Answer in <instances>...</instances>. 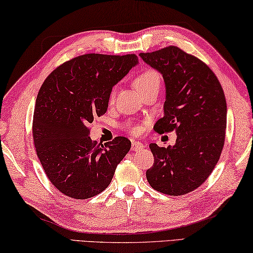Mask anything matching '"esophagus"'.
<instances>
[{"instance_id": "esophagus-1", "label": "esophagus", "mask_w": 253, "mask_h": 253, "mask_svg": "<svg viewBox=\"0 0 253 253\" xmlns=\"http://www.w3.org/2000/svg\"><path fill=\"white\" fill-rule=\"evenodd\" d=\"M131 148L133 151H139V150H142V149L144 148V144L140 141H132Z\"/></svg>"}]
</instances>
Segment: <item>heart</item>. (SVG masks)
<instances>
[{"mask_svg":"<svg viewBox=\"0 0 253 253\" xmlns=\"http://www.w3.org/2000/svg\"><path fill=\"white\" fill-rule=\"evenodd\" d=\"M159 83H160L159 74L155 72V70L146 69L135 76L133 81V86L134 88L142 95L146 93L147 90L155 87V86H159ZM113 99H114V93H112L110 101L113 102ZM132 131H133L134 133H136V132H138V129H133Z\"/></svg>","mask_w":253,"mask_h":253,"instance_id":"b5f03b06","label":"heart"}]
</instances>
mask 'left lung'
Returning <instances> with one entry per match:
<instances>
[{
    "mask_svg": "<svg viewBox=\"0 0 253 253\" xmlns=\"http://www.w3.org/2000/svg\"><path fill=\"white\" fill-rule=\"evenodd\" d=\"M139 56L165 82L164 117L155 130H176L177 134L173 146L150 144L155 163L147 170V180L160 193L184 195L204 183L220 159L226 130L225 95L209 66L178 47Z\"/></svg>",
    "mask_w": 253,
    "mask_h": 253,
    "instance_id": "1",
    "label": "left lung"
}]
</instances>
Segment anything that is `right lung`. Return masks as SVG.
Returning a JSON list of instances; mask_svg holds the SVG:
<instances>
[{
	"instance_id": "add662e5",
	"label": "right lung",
	"mask_w": 253,
	"mask_h": 253,
	"mask_svg": "<svg viewBox=\"0 0 253 253\" xmlns=\"http://www.w3.org/2000/svg\"><path fill=\"white\" fill-rule=\"evenodd\" d=\"M139 64L135 55L87 53L59 66L36 99L33 141L45 175L66 196L86 200L110 185L131 148L118 136L92 141L89 123L107 111L112 87Z\"/></svg>"
}]
</instances>
